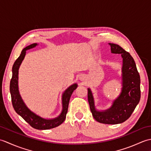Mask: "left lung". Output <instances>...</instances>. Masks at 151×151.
Instances as JSON below:
<instances>
[{"label": "left lung", "mask_w": 151, "mask_h": 151, "mask_svg": "<svg viewBox=\"0 0 151 151\" xmlns=\"http://www.w3.org/2000/svg\"><path fill=\"white\" fill-rule=\"evenodd\" d=\"M111 53L121 54L123 58L122 89L119 97L108 110L98 111L91 89H88V99L95 119L101 123L115 124L123 123L132 115L141 97L140 76L135 62L130 54L118 45L109 43Z\"/></svg>", "instance_id": "left-lung-1"}]
</instances>
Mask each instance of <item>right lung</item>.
Instances as JSON below:
<instances>
[{
	"label": "right lung",
	"mask_w": 151,
	"mask_h": 151,
	"mask_svg": "<svg viewBox=\"0 0 151 151\" xmlns=\"http://www.w3.org/2000/svg\"><path fill=\"white\" fill-rule=\"evenodd\" d=\"M37 45V43H33L25 47L21 51L20 56L15 60L12 67V77L10 81V85H9V91H10L13 107H14L16 113L23 118L25 121H27L34 129L37 130H48L59 126L65 121L67 110H68L70 96L74 90H75L77 88L78 85L76 84H73L63 92L62 98V111L58 117L47 119L41 117L32 111L25 104L21 97L20 93H19L18 75L19 67H20L22 60L24 58L26 51L28 49H32Z\"/></svg>",
	"instance_id": "1"
}]
</instances>
